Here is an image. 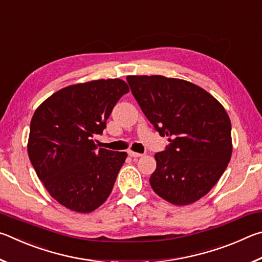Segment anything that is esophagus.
<instances>
[{
	"mask_svg": "<svg viewBox=\"0 0 262 262\" xmlns=\"http://www.w3.org/2000/svg\"><path fill=\"white\" fill-rule=\"evenodd\" d=\"M128 156L132 157V158H137V157H142V156H143V155L133 151V150H128Z\"/></svg>",
	"mask_w": 262,
	"mask_h": 262,
	"instance_id": "esophagus-1",
	"label": "esophagus"
}]
</instances>
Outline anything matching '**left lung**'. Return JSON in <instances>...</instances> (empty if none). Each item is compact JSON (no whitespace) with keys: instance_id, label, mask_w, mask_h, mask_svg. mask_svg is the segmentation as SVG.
Segmentation results:
<instances>
[{"instance_id":"left-lung-1","label":"left lung","mask_w":262,"mask_h":262,"mask_svg":"<svg viewBox=\"0 0 262 262\" xmlns=\"http://www.w3.org/2000/svg\"><path fill=\"white\" fill-rule=\"evenodd\" d=\"M142 112L170 143L155 155V193L186 206L209 192L232 154L231 121L223 106L195 84L178 78L127 76Z\"/></svg>"}]
</instances>
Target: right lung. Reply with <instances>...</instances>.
Wrapping results in <instances>:
<instances>
[{"mask_svg": "<svg viewBox=\"0 0 262 262\" xmlns=\"http://www.w3.org/2000/svg\"><path fill=\"white\" fill-rule=\"evenodd\" d=\"M127 92L122 79H98L61 89L35 110L30 161L51 196L70 210L94 211L112 192L127 154L98 149L94 137Z\"/></svg>", "mask_w": 262, "mask_h": 262, "instance_id": "right-lung-1", "label": "right lung"}]
</instances>
